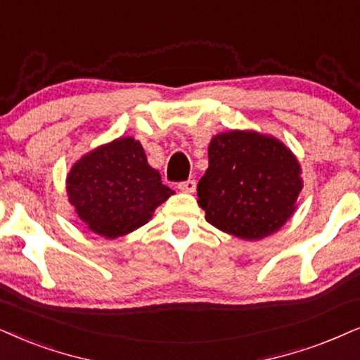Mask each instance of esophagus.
<instances>
[{
    "label": "esophagus",
    "instance_id": "esophagus-1",
    "mask_svg": "<svg viewBox=\"0 0 360 360\" xmlns=\"http://www.w3.org/2000/svg\"><path fill=\"white\" fill-rule=\"evenodd\" d=\"M177 188H179V191H183V193H194V191H195V181L188 179V181H184V183L177 184Z\"/></svg>",
    "mask_w": 360,
    "mask_h": 360
}]
</instances>
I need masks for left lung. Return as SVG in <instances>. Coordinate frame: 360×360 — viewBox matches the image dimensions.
<instances>
[{
	"instance_id": "1",
	"label": "left lung",
	"mask_w": 360,
	"mask_h": 360,
	"mask_svg": "<svg viewBox=\"0 0 360 360\" xmlns=\"http://www.w3.org/2000/svg\"><path fill=\"white\" fill-rule=\"evenodd\" d=\"M209 167L198 184V204L209 224L239 239L277 233L297 207L302 169L274 136L233 129L207 148Z\"/></svg>"
}]
</instances>
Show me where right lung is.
<instances>
[{
	"label": "right lung",
	"mask_w": 360,
	"mask_h": 360,
	"mask_svg": "<svg viewBox=\"0 0 360 360\" xmlns=\"http://www.w3.org/2000/svg\"><path fill=\"white\" fill-rule=\"evenodd\" d=\"M68 201L91 233L116 239L139 229L174 191L148 165L146 153L131 136L94 148L71 166Z\"/></svg>",
	"instance_id": "1"
}]
</instances>
